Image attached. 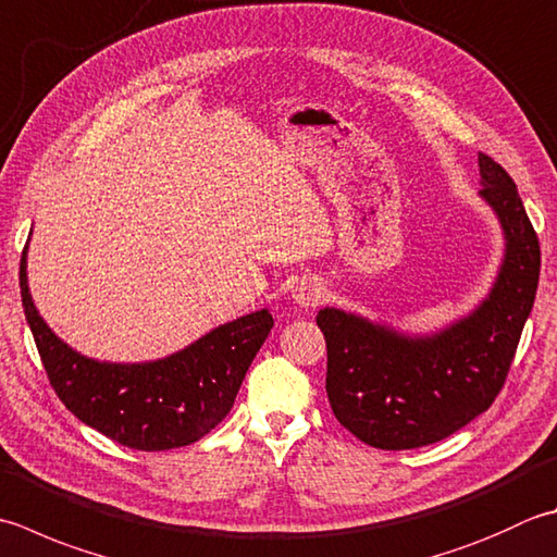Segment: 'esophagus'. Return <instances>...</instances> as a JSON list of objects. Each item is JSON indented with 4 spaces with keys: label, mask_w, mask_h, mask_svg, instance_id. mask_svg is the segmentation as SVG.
Masks as SVG:
<instances>
[{
    "label": "esophagus",
    "mask_w": 557,
    "mask_h": 557,
    "mask_svg": "<svg viewBox=\"0 0 557 557\" xmlns=\"http://www.w3.org/2000/svg\"><path fill=\"white\" fill-rule=\"evenodd\" d=\"M323 285L319 280H301L297 282V287L292 292V299L299 304L301 309H315L323 301Z\"/></svg>",
    "instance_id": "34e87169"
}]
</instances>
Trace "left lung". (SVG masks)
<instances>
[{
	"label": "left lung",
	"mask_w": 557,
	"mask_h": 557,
	"mask_svg": "<svg viewBox=\"0 0 557 557\" xmlns=\"http://www.w3.org/2000/svg\"><path fill=\"white\" fill-rule=\"evenodd\" d=\"M481 198L505 232V258L487 297L432 335H406L357 313L325 307V391L337 422L386 451L446 440L481 416L505 386L536 299L541 246L515 181L478 154Z\"/></svg>",
	"instance_id": "1"
}]
</instances>
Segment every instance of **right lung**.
I'll return each instance as SVG.
<instances>
[{
	"instance_id": "right-lung-1",
	"label": "right lung",
	"mask_w": 557,
	"mask_h": 557,
	"mask_svg": "<svg viewBox=\"0 0 557 557\" xmlns=\"http://www.w3.org/2000/svg\"><path fill=\"white\" fill-rule=\"evenodd\" d=\"M21 253V301L58 398L84 424L129 449L166 451L205 437L232 410L250 362L272 329L268 309L242 315L154 362L84 357L40 319Z\"/></svg>"
}]
</instances>
